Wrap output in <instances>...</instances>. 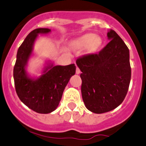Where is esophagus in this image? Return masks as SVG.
<instances>
[{"instance_id": "1", "label": "esophagus", "mask_w": 146, "mask_h": 146, "mask_svg": "<svg viewBox=\"0 0 146 146\" xmlns=\"http://www.w3.org/2000/svg\"><path fill=\"white\" fill-rule=\"evenodd\" d=\"M76 73L77 74H79L80 73H81V70H80V69L78 68V67H76Z\"/></svg>"}]
</instances>
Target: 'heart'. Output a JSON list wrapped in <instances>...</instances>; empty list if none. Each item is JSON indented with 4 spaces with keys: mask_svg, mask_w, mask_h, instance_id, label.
Returning a JSON list of instances; mask_svg holds the SVG:
<instances>
[{
    "mask_svg": "<svg viewBox=\"0 0 146 146\" xmlns=\"http://www.w3.org/2000/svg\"><path fill=\"white\" fill-rule=\"evenodd\" d=\"M101 44V39L93 33L86 34L78 38L74 42V46L77 49H84L88 46L91 51H94Z\"/></svg>",
    "mask_w": 146,
    "mask_h": 146,
    "instance_id": "1",
    "label": "heart"
}]
</instances>
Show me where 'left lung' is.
<instances>
[{
    "label": "left lung",
    "mask_w": 146,
    "mask_h": 146,
    "mask_svg": "<svg viewBox=\"0 0 146 146\" xmlns=\"http://www.w3.org/2000/svg\"><path fill=\"white\" fill-rule=\"evenodd\" d=\"M108 43L98 54L79 57L76 63L82 73L81 94L87 109L96 114L107 112L123 101L130 85V52L112 29Z\"/></svg>",
    "instance_id": "8db88e82"
}]
</instances>
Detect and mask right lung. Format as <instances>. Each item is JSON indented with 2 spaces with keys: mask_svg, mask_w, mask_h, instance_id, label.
Instances as JSON below:
<instances>
[{
  "mask_svg": "<svg viewBox=\"0 0 146 146\" xmlns=\"http://www.w3.org/2000/svg\"><path fill=\"white\" fill-rule=\"evenodd\" d=\"M50 32L51 29L48 28L32 31L18 50L14 68V85L18 96L29 108L40 114H48L56 109L65 88L76 72L74 64L62 66L48 61L38 77H32L27 73L26 69L33 55L34 42L39 34Z\"/></svg>",
  "mask_w": 146,
  "mask_h": 146,
  "instance_id": "obj_1",
  "label": "right lung"
}]
</instances>
